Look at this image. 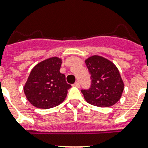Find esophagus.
I'll return each mask as SVG.
<instances>
[{"mask_svg":"<svg viewBox=\"0 0 148 148\" xmlns=\"http://www.w3.org/2000/svg\"><path fill=\"white\" fill-rule=\"evenodd\" d=\"M73 86H74V87H77V88L80 87V84H79V82H75L74 83V84H73Z\"/></svg>","mask_w":148,"mask_h":148,"instance_id":"esophagus-1","label":"esophagus"}]
</instances>
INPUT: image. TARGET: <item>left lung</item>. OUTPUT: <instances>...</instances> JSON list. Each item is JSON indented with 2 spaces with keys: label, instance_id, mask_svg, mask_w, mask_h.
Wrapping results in <instances>:
<instances>
[{
  "label": "left lung",
  "instance_id": "1",
  "mask_svg": "<svg viewBox=\"0 0 148 148\" xmlns=\"http://www.w3.org/2000/svg\"><path fill=\"white\" fill-rule=\"evenodd\" d=\"M85 62L91 78V88L81 91L85 101L100 107L117 103L122 97L124 83L115 64L98 55L88 57Z\"/></svg>",
  "mask_w": 148,
  "mask_h": 148
}]
</instances>
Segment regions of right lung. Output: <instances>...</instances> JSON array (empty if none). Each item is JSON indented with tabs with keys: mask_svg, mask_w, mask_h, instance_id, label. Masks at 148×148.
<instances>
[{
	"mask_svg": "<svg viewBox=\"0 0 148 148\" xmlns=\"http://www.w3.org/2000/svg\"><path fill=\"white\" fill-rule=\"evenodd\" d=\"M62 59L53 57L35 65L25 82L23 90L28 101L34 107L50 109L57 107L66 97L71 85L60 72Z\"/></svg>",
	"mask_w": 148,
	"mask_h": 148,
	"instance_id": "1",
	"label": "right lung"
}]
</instances>
